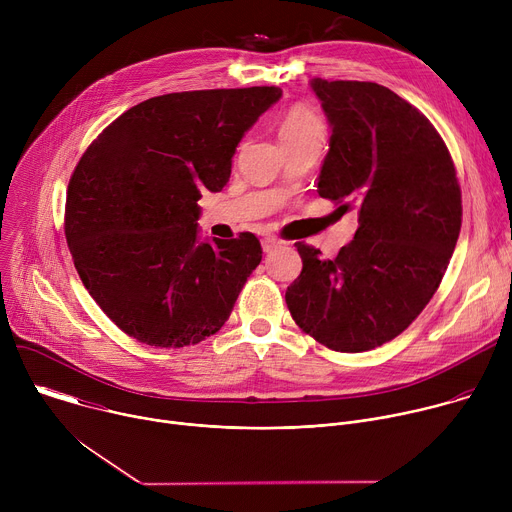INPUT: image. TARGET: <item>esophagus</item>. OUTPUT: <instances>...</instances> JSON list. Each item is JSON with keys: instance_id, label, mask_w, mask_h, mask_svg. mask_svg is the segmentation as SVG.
Listing matches in <instances>:
<instances>
[{"instance_id": "1", "label": "esophagus", "mask_w": 512, "mask_h": 512, "mask_svg": "<svg viewBox=\"0 0 512 512\" xmlns=\"http://www.w3.org/2000/svg\"><path fill=\"white\" fill-rule=\"evenodd\" d=\"M281 245V241L279 239H275V237H265L263 241H261V247H263V253H271L275 247H279Z\"/></svg>"}]
</instances>
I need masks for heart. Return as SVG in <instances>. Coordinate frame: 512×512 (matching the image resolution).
Here are the masks:
<instances>
[{"instance_id":"heart-1","label":"heart","mask_w":512,"mask_h":512,"mask_svg":"<svg viewBox=\"0 0 512 512\" xmlns=\"http://www.w3.org/2000/svg\"><path fill=\"white\" fill-rule=\"evenodd\" d=\"M318 133H324V125L320 117L304 105L291 107L279 123L281 141H291V139H300V137L318 135Z\"/></svg>"}]
</instances>
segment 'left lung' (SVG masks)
Instances as JSON below:
<instances>
[{
	"label": "left lung",
	"mask_w": 512,
	"mask_h": 512,
	"mask_svg": "<svg viewBox=\"0 0 512 512\" xmlns=\"http://www.w3.org/2000/svg\"><path fill=\"white\" fill-rule=\"evenodd\" d=\"M332 127L318 194L358 210L334 259L296 243L302 273L285 291L296 324L338 352L399 336L427 306L462 227V192L444 139L411 103L377 83H310Z\"/></svg>",
	"instance_id": "left-lung-1"
}]
</instances>
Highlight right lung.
<instances>
[{
  "label": "right lung",
  "mask_w": 512,
  "mask_h": 512,
  "mask_svg": "<svg viewBox=\"0 0 512 512\" xmlns=\"http://www.w3.org/2000/svg\"><path fill=\"white\" fill-rule=\"evenodd\" d=\"M279 87L170 93L117 117L66 192L64 233L101 310L156 348L202 342L229 320L261 263L253 233L200 241V192H221L245 131Z\"/></svg>",
  "instance_id": "obj_1"
}]
</instances>
